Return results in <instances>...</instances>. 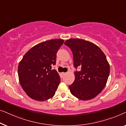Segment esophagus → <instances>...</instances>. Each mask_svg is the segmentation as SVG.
I'll return each instance as SVG.
<instances>
[{
  "label": "esophagus",
  "mask_w": 126,
  "mask_h": 126,
  "mask_svg": "<svg viewBox=\"0 0 126 126\" xmlns=\"http://www.w3.org/2000/svg\"><path fill=\"white\" fill-rule=\"evenodd\" d=\"M65 74H66V73H65V72H62V76H64Z\"/></svg>",
  "instance_id": "esophagus-1"
}]
</instances>
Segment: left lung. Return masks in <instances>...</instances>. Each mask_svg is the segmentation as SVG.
I'll return each mask as SVG.
<instances>
[{"mask_svg":"<svg viewBox=\"0 0 126 126\" xmlns=\"http://www.w3.org/2000/svg\"><path fill=\"white\" fill-rule=\"evenodd\" d=\"M64 45L71 49L74 67L81 68L74 72L75 80L68 86L71 93L81 100L95 98L106 86L110 74L105 54L94 43L80 39L67 40Z\"/></svg>","mask_w":126,"mask_h":126,"instance_id":"1","label":"left lung"}]
</instances>
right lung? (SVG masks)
<instances>
[{
    "instance_id": "right-lung-1",
    "label": "right lung",
    "mask_w": 126,
    "mask_h": 126,
    "mask_svg": "<svg viewBox=\"0 0 126 126\" xmlns=\"http://www.w3.org/2000/svg\"><path fill=\"white\" fill-rule=\"evenodd\" d=\"M64 40L56 39L35 45L23 56L18 65L19 81L30 98L45 101L52 98L61 78L52 65L56 64V52Z\"/></svg>"
}]
</instances>
